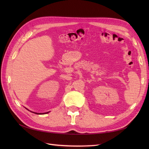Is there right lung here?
Listing matches in <instances>:
<instances>
[{"instance_id":"right-lung-1","label":"right lung","mask_w":149,"mask_h":149,"mask_svg":"<svg viewBox=\"0 0 149 149\" xmlns=\"http://www.w3.org/2000/svg\"><path fill=\"white\" fill-rule=\"evenodd\" d=\"M25 109H27L28 111H29V110L27 109V108H26V107H25ZM30 112H33V113H35V114H47V113H48V112H49H49H45V113H37V112H32V111H30Z\"/></svg>"}]
</instances>
